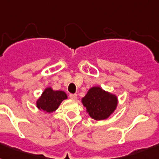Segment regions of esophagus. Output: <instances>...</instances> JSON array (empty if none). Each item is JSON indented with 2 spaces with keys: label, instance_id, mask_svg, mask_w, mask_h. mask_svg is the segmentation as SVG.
I'll return each instance as SVG.
<instances>
[{
  "label": "esophagus",
  "instance_id": "1",
  "mask_svg": "<svg viewBox=\"0 0 159 159\" xmlns=\"http://www.w3.org/2000/svg\"><path fill=\"white\" fill-rule=\"evenodd\" d=\"M69 97L72 100H77V94H70L69 95Z\"/></svg>",
  "mask_w": 159,
  "mask_h": 159
}]
</instances>
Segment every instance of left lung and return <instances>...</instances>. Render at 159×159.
<instances>
[{
  "label": "left lung",
  "instance_id": "left-lung-1",
  "mask_svg": "<svg viewBox=\"0 0 159 159\" xmlns=\"http://www.w3.org/2000/svg\"><path fill=\"white\" fill-rule=\"evenodd\" d=\"M82 103L87 113L96 120H104L109 118L117 108L118 97L116 94L105 91L101 87H91Z\"/></svg>",
  "mask_w": 159,
  "mask_h": 159
}]
</instances>
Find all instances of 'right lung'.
I'll list each match as a JSON object with an SVG mask.
<instances>
[{"label": "right lung", "mask_w": 159, "mask_h": 159, "mask_svg": "<svg viewBox=\"0 0 159 159\" xmlns=\"http://www.w3.org/2000/svg\"><path fill=\"white\" fill-rule=\"evenodd\" d=\"M66 99H67V96L63 91H54L51 87H46L36 101V107L45 113H52Z\"/></svg>", "instance_id": "add662e5"}]
</instances>
